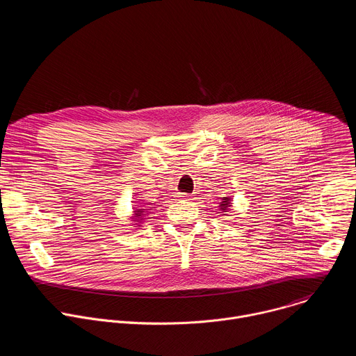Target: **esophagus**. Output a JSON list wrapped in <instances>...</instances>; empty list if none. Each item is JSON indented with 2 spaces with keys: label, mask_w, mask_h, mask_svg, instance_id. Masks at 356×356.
Segmentation results:
<instances>
[{
  "label": "esophagus",
  "mask_w": 356,
  "mask_h": 356,
  "mask_svg": "<svg viewBox=\"0 0 356 356\" xmlns=\"http://www.w3.org/2000/svg\"><path fill=\"white\" fill-rule=\"evenodd\" d=\"M180 198L184 200V201H190V200H193V195L191 194H181Z\"/></svg>",
  "instance_id": "1"
}]
</instances>
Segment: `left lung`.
Segmentation results:
<instances>
[{
    "mask_svg": "<svg viewBox=\"0 0 356 356\" xmlns=\"http://www.w3.org/2000/svg\"><path fill=\"white\" fill-rule=\"evenodd\" d=\"M229 201H230V198L223 197V201H222V202H220V205H219V207H220V209H222L223 212H226L227 207H230V202H229Z\"/></svg>",
    "mask_w": 356,
    "mask_h": 356,
    "instance_id": "obj_1",
    "label": "left lung"
}]
</instances>
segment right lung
I'll return each instance as SVG.
<instances>
[{
  "mask_svg": "<svg viewBox=\"0 0 356 356\" xmlns=\"http://www.w3.org/2000/svg\"><path fill=\"white\" fill-rule=\"evenodd\" d=\"M136 212V216L137 218H141L143 215H144V209H137V211H134Z\"/></svg>",
  "mask_w": 356,
  "mask_h": 356,
  "instance_id": "1",
  "label": "right lung"
}]
</instances>
